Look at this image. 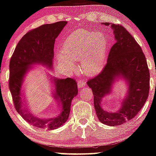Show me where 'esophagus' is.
Returning a JSON list of instances; mask_svg holds the SVG:
<instances>
[{
  "instance_id": "34e87169",
  "label": "esophagus",
  "mask_w": 156,
  "mask_h": 156,
  "mask_svg": "<svg viewBox=\"0 0 156 156\" xmlns=\"http://www.w3.org/2000/svg\"><path fill=\"white\" fill-rule=\"evenodd\" d=\"M86 84V82L84 80H80L77 83V86L80 89H82V87H84Z\"/></svg>"
}]
</instances>
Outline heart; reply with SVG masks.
I'll return each instance as SVG.
<instances>
[{
    "mask_svg": "<svg viewBox=\"0 0 156 156\" xmlns=\"http://www.w3.org/2000/svg\"><path fill=\"white\" fill-rule=\"evenodd\" d=\"M106 55L107 40L101 32L79 29L66 38L56 57L64 72H74V61H81L82 72L95 76L104 68Z\"/></svg>",
    "mask_w": 156,
    "mask_h": 156,
    "instance_id": "1",
    "label": "heart"
}]
</instances>
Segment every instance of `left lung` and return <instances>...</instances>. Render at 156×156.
<instances>
[{
	"instance_id": "left-lung-1",
	"label": "left lung",
	"mask_w": 156,
	"mask_h": 156,
	"mask_svg": "<svg viewBox=\"0 0 156 156\" xmlns=\"http://www.w3.org/2000/svg\"><path fill=\"white\" fill-rule=\"evenodd\" d=\"M113 30L116 43L109 52L107 63L101 74L87 82L94 95V107L100 122L116 126L133 119L147 101L150 89V72L143 50L122 25L102 23ZM122 80L128 87L120 106L113 112L102 108L101 102L112 94L116 82Z\"/></svg>"
}]
</instances>
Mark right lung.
Segmentation results:
<instances>
[{
	"label": "right lung",
	"mask_w": 156,
	"mask_h": 156,
	"mask_svg": "<svg viewBox=\"0 0 156 156\" xmlns=\"http://www.w3.org/2000/svg\"><path fill=\"white\" fill-rule=\"evenodd\" d=\"M67 24L58 22L44 24L29 32L17 44L9 63V89L15 108L24 120L38 128L55 129L66 122L69 116L72 101L78 93L77 84L72 78L60 79L49 76L52 97L61 108L60 113L54 117L40 118L28 107L23 90L25 77L34 66H43L52 70L55 40Z\"/></svg>",
	"instance_id": "obj_1"
}]
</instances>
